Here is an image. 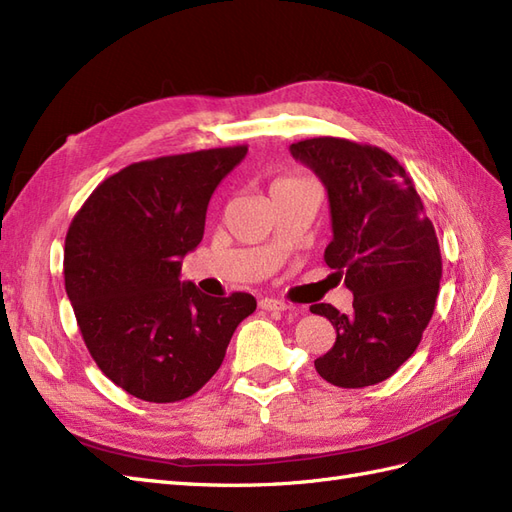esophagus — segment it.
I'll return each mask as SVG.
<instances>
[{
    "instance_id": "esophagus-1",
    "label": "esophagus",
    "mask_w": 512,
    "mask_h": 512,
    "mask_svg": "<svg viewBox=\"0 0 512 512\" xmlns=\"http://www.w3.org/2000/svg\"><path fill=\"white\" fill-rule=\"evenodd\" d=\"M259 307L264 311H287L290 309V305L283 303V300H277V298H261Z\"/></svg>"
}]
</instances>
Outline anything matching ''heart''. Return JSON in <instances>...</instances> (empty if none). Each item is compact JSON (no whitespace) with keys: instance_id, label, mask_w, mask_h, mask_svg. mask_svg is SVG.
Masks as SVG:
<instances>
[{"instance_id":"1","label":"heart","mask_w":512,"mask_h":512,"mask_svg":"<svg viewBox=\"0 0 512 512\" xmlns=\"http://www.w3.org/2000/svg\"><path fill=\"white\" fill-rule=\"evenodd\" d=\"M281 181H300V179H281ZM281 181H277V183H281Z\"/></svg>"}]
</instances>
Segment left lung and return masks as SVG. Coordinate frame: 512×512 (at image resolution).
<instances>
[{
    "label": "left lung",
    "mask_w": 512,
    "mask_h": 512,
    "mask_svg": "<svg viewBox=\"0 0 512 512\" xmlns=\"http://www.w3.org/2000/svg\"><path fill=\"white\" fill-rule=\"evenodd\" d=\"M329 194L333 240L326 266L344 274L352 313L311 305L335 326L318 374L344 389L385 381L409 359L435 311L441 253L424 203L398 160L370 144L309 138L290 147Z\"/></svg>",
    "instance_id": "obj_1"
}]
</instances>
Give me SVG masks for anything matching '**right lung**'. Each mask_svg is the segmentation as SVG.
Returning a JSON list of instances; mask_svg holds the SVG:
<instances>
[{
    "label": "right lung",
    "mask_w": 512,
    "mask_h": 512,
    "mask_svg": "<svg viewBox=\"0 0 512 512\" xmlns=\"http://www.w3.org/2000/svg\"><path fill=\"white\" fill-rule=\"evenodd\" d=\"M248 147L136 162L108 177L75 214L64 287L84 344L114 385L147 402L190 398L212 378L257 300L203 294L179 281L203 240L218 183Z\"/></svg>",
    "instance_id": "obj_1"
}]
</instances>
